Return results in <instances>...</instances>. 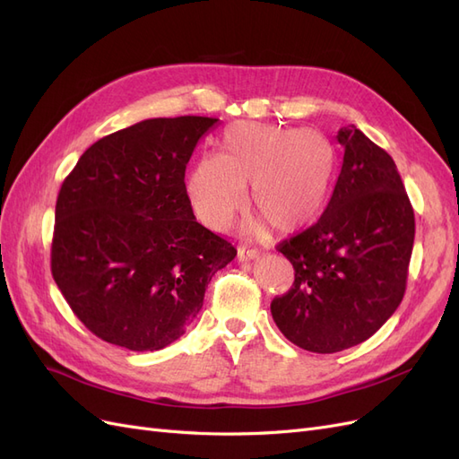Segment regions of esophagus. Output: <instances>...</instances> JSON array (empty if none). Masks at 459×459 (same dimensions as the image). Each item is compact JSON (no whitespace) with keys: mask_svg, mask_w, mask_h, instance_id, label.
<instances>
[{"mask_svg":"<svg viewBox=\"0 0 459 459\" xmlns=\"http://www.w3.org/2000/svg\"><path fill=\"white\" fill-rule=\"evenodd\" d=\"M257 255H259L257 247H247V246L238 247V259L240 261H250V259H255Z\"/></svg>","mask_w":459,"mask_h":459,"instance_id":"34e87169","label":"esophagus"}]
</instances>
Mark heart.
Here are the masks:
<instances>
[{
	"instance_id": "b5f03b06",
	"label": "heart",
	"mask_w": 459,
	"mask_h": 459,
	"mask_svg": "<svg viewBox=\"0 0 459 459\" xmlns=\"http://www.w3.org/2000/svg\"><path fill=\"white\" fill-rule=\"evenodd\" d=\"M336 150L317 130L240 121L229 126L222 153H205L188 175L195 215L212 229H225L250 202L279 232H296L316 221L331 194ZM265 221L255 219L254 227Z\"/></svg>"
}]
</instances>
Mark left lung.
<instances>
[{
	"label": "left lung",
	"mask_w": 459,
	"mask_h": 459,
	"mask_svg": "<svg viewBox=\"0 0 459 459\" xmlns=\"http://www.w3.org/2000/svg\"><path fill=\"white\" fill-rule=\"evenodd\" d=\"M336 140L344 161L321 219L279 244L294 284L271 302L292 344L334 353L361 344L400 306L415 217L392 157L356 126Z\"/></svg>",
	"instance_id": "obj_1"
}]
</instances>
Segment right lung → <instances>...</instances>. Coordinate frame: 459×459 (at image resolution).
I'll use <instances>...</instances> for the list:
<instances>
[{
    "mask_svg": "<svg viewBox=\"0 0 459 459\" xmlns=\"http://www.w3.org/2000/svg\"><path fill=\"white\" fill-rule=\"evenodd\" d=\"M212 117L146 119L98 140L65 178L51 274L88 331L133 351L175 342L237 255L194 217L185 173Z\"/></svg>",
    "mask_w": 459,
    "mask_h": 459,
    "instance_id": "1",
    "label": "right lung"
}]
</instances>
